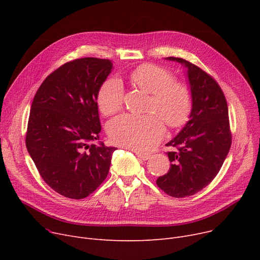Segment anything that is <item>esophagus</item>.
I'll use <instances>...</instances> for the list:
<instances>
[{
	"label": "esophagus",
	"mask_w": 260,
	"mask_h": 260,
	"mask_svg": "<svg viewBox=\"0 0 260 260\" xmlns=\"http://www.w3.org/2000/svg\"><path fill=\"white\" fill-rule=\"evenodd\" d=\"M136 155H137V157L141 160H147L149 159V157H151V155H147V154H142V153H139V152H136Z\"/></svg>",
	"instance_id": "1"
}]
</instances>
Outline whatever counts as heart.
Here are the masks:
<instances>
[{"mask_svg":"<svg viewBox=\"0 0 260 260\" xmlns=\"http://www.w3.org/2000/svg\"><path fill=\"white\" fill-rule=\"evenodd\" d=\"M131 80L141 89L152 93L147 115L124 114L113 119L107 125L111 140L135 151L147 152L154 148L165 135V124L177 127L186 122L193 106V95L184 82L175 80L166 68L155 64H143L131 73ZM124 100V87L115 77L101 85L97 105L109 116L120 111Z\"/></svg>","mask_w":260,"mask_h":260,"instance_id":"1","label":"heart"}]
</instances>
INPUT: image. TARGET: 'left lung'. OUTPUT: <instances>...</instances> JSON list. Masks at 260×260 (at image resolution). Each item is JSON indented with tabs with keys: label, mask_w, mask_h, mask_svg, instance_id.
I'll use <instances>...</instances> for the list:
<instances>
[{
	"label": "left lung",
	"mask_w": 260,
	"mask_h": 260,
	"mask_svg": "<svg viewBox=\"0 0 260 260\" xmlns=\"http://www.w3.org/2000/svg\"><path fill=\"white\" fill-rule=\"evenodd\" d=\"M168 59L187 68L193 106L185 126L167 144L177 149L168 152L171 168L156 183L168 195L183 198L213 181L230 151L232 133L226 100L216 80L184 59Z\"/></svg>",
	"instance_id": "left-lung-1"
}]
</instances>
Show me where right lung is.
<instances>
[{"instance_id": "add662e5", "label": "right lung", "mask_w": 260, "mask_h": 260, "mask_svg": "<svg viewBox=\"0 0 260 260\" xmlns=\"http://www.w3.org/2000/svg\"><path fill=\"white\" fill-rule=\"evenodd\" d=\"M112 67L106 59L70 61L47 76L35 94L27 151L45 183L64 197L89 196L108 174L116 147L92 142L101 132L97 95Z\"/></svg>"}]
</instances>
